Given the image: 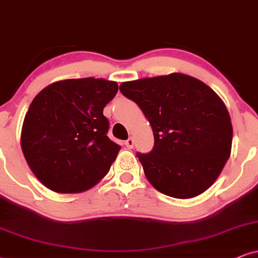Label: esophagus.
<instances>
[{"mask_svg":"<svg viewBox=\"0 0 258 258\" xmlns=\"http://www.w3.org/2000/svg\"><path fill=\"white\" fill-rule=\"evenodd\" d=\"M125 145H126L128 149H132L133 146H135V139H133L132 137H130V138L127 139L126 142H125Z\"/></svg>","mask_w":258,"mask_h":258,"instance_id":"1","label":"esophagus"}]
</instances>
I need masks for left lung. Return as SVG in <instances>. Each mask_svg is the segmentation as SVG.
I'll return each mask as SVG.
<instances>
[{
	"instance_id": "1",
	"label": "left lung",
	"mask_w": 258,
	"mask_h": 258,
	"mask_svg": "<svg viewBox=\"0 0 258 258\" xmlns=\"http://www.w3.org/2000/svg\"><path fill=\"white\" fill-rule=\"evenodd\" d=\"M120 91L140 107L153 131L152 151L137 153L150 183L176 199L207 190L232 146L230 114L216 91L180 73L123 82Z\"/></svg>"
}]
</instances>
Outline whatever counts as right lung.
I'll list each match as a JSON object with an SVG mask.
<instances>
[{
	"instance_id": "1",
	"label": "right lung",
	"mask_w": 258,
	"mask_h": 258,
	"mask_svg": "<svg viewBox=\"0 0 258 258\" xmlns=\"http://www.w3.org/2000/svg\"><path fill=\"white\" fill-rule=\"evenodd\" d=\"M118 83L103 78H73L44 88L32 101L21 130L28 167L56 193H81L102 180L120 146L107 132L103 108Z\"/></svg>"
}]
</instances>
